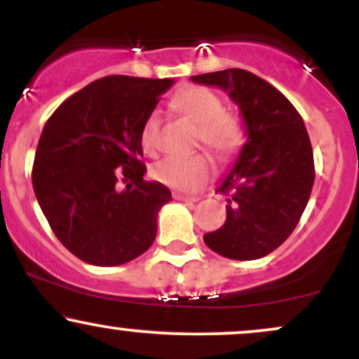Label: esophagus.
<instances>
[{"label":"esophagus","instance_id":"1","mask_svg":"<svg viewBox=\"0 0 359 359\" xmlns=\"http://www.w3.org/2000/svg\"><path fill=\"white\" fill-rule=\"evenodd\" d=\"M174 199H175V201H182V203H197V201H199V197H196V196H185V194L174 192Z\"/></svg>","mask_w":359,"mask_h":359}]
</instances>
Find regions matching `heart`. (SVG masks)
Here are the masks:
<instances>
[{"mask_svg": "<svg viewBox=\"0 0 359 359\" xmlns=\"http://www.w3.org/2000/svg\"><path fill=\"white\" fill-rule=\"evenodd\" d=\"M172 106L185 118L199 125L197 143H204L217 158L228 160L240 150L243 126L240 119L222 111V102L216 94L199 86H189L175 94ZM160 114L151 111L142 126V147L147 154L158 148ZM151 175L160 184L182 192H196L212 175V162L205 154L187 156H167L151 168Z\"/></svg>", "mask_w": 359, "mask_h": 359, "instance_id": "1", "label": "heart"}]
</instances>
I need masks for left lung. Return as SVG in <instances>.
<instances>
[{"label": "left lung", "mask_w": 359, "mask_h": 359, "mask_svg": "<svg viewBox=\"0 0 359 359\" xmlns=\"http://www.w3.org/2000/svg\"><path fill=\"white\" fill-rule=\"evenodd\" d=\"M191 81L226 90L246 128V143L217 187L228 194L226 222L205 233L204 243L224 258L266 257L294 231L314 185V155L304 119L278 89L243 69Z\"/></svg>", "instance_id": "obj_1"}]
</instances>
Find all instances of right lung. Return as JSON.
I'll return each instance as SVG.
<instances>
[{
	"instance_id": "add662e5",
	"label": "right lung",
	"mask_w": 359,
	"mask_h": 359,
	"mask_svg": "<svg viewBox=\"0 0 359 359\" xmlns=\"http://www.w3.org/2000/svg\"><path fill=\"white\" fill-rule=\"evenodd\" d=\"M174 79L108 76L53 111L32 182L59 241L82 262L118 266L150 248L172 194L143 180L142 126ZM127 184L125 189L118 187Z\"/></svg>"
}]
</instances>
